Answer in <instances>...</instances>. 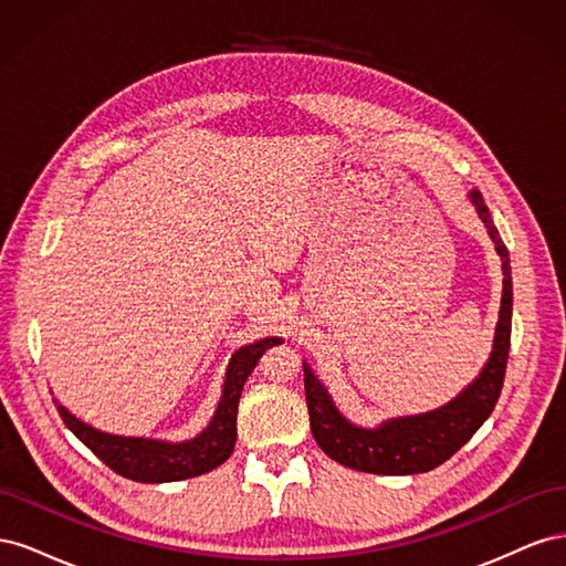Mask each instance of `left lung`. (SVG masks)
I'll list each match as a JSON object with an SVG mask.
<instances>
[{
    "mask_svg": "<svg viewBox=\"0 0 566 566\" xmlns=\"http://www.w3.org/2000/svg\"><path fill=\"white\" fill-rule=\"evenodd\" d=\"M470 200L479 219L484 221L491 241L503 262V297L499 325H495L493 349L479 378L462 389L458 397L430 413L391 418L375 430L356 427L339 413L328 389L304 364V391L310 408V424L323 453L339 465L370 474H420L439 468L458 449L465 447L472 434L486 422L499 403L512 331V276L510 256L499 229L493 227L486 202L479 191H470Z\"/></svg>",
    "mask_w": 566,
    "mask_h": 566,
    "instance_id": "left-lung-1",
    "label": "left lung"
}]
</instances>
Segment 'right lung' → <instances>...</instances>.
I'll list each match as a JSON object with an SVG mask.
<instances>
[{
  "label": "right lung",
  "instance_id": "add662e5",
  "mask_svg": "<svg viewBox=\"0 0 566 566\" xmlns=\"http://www.w3.org/2000/svg\"><path fill=\"white\" fill-rule=\"evenodd\" d=\"M281 337H264L254 345L241 347L229 361L224 389L217 403L214 416L205 430L188 439V441H160V439H144V437H117L101 432L96 427L82 422L71 410L56 401L59 416L65 427L71 430L84 447H87L98 460L123 474L132 482L142 484H163V482H179V479H191L198 474L219 468L221 462L229 460L235 447V416L241 391L248 380V375L254 370L260 356L273 347L281 345Z\"/></svg>",
  "mask_w": 566,
  "mask_h": 566
}]
</instances>
